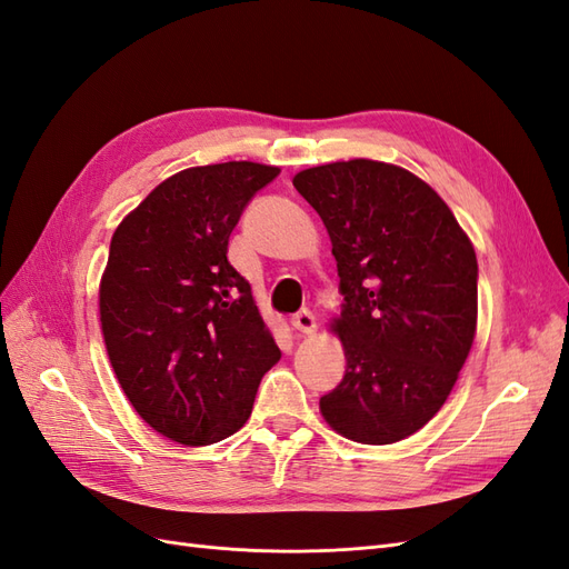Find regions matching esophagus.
<instances>
[{
  "label": "esophagus",
  "mask_w": 569,
  "mask_h": 569,
  "mask_svg": "<svg viewBox=\"0 0 569 569\" xmlns=\"http://www.w3.org/2000/svg\"><path fill=\"white\" fill-rule=\"evenodd\" d=\"M293 329L305 333V337H312L317 331V319L310 310H300L298 315H293Z\"/></svg>",
  "instance_id": "1"
}]
</instances>
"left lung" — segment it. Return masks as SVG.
Returning a JSON list of instances; mask_svg holds the SVG:
<instances>
[{"label":"left lung","instance_id":"left-lung-1","mask_svg":"<svg viewBox=\"0 0 569 569\" xmlns=\"http://www.w3.org/2000/svg\"><path fill=\"white\" fill-rule=\"evenodd\" d=\"M293 184L329 232L343 296L331 331L346 375L319 413L346 440L399 442L442 409L471 353L473 244L445 199L406 168L337 160L300 170Z\"/></svg>","mask_w":569,"mask_h":569}]
</instances>
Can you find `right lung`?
Instances as JSON below:
<instances>
[{
  "label": "right lung",
  "instance_id": "obj_1",
  "mask_svg": "<svg viewBox=\"0 0 569 569\" xmlns=\"http://www.w3.org/2000/svg\"><path fill=\"white\" fill-rule=\"evenodd\" d=\"M279 172L252 160L180 170L112 232L98 288L110 366L143 423L178 445L238 432L281 358L228 261L247 201Z\"/></svg>",
  "mask_w": 569,
  "mask_h": 569
}]
</instances>
